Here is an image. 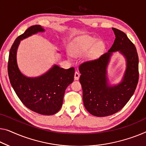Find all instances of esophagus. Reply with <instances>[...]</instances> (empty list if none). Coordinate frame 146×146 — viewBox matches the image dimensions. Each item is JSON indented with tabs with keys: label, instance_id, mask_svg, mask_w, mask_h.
<instances>
[{
	"label": "esophagus",
	"instance_id": "esophagus-1",
	"mask_svg": "<svg viewBox=\"0 0 146 146\" xmlns=\"http://www.w3.org/2000/svg\"><path fill=\"white\" fill-rule=\"evenodd\" d=\"M80 77V74L77 72V71H75V75H74V79L75 80H79Z\"/></svg>",
	"mask_w": 146,
	"mask_h": 146
}]
</instances>
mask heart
Here are the masks:
<instances>
[{
    "label": "heart",
    "mask_w": 146,
    "mask_h": 146,
    "mask_svg": "<svg viewBox=\"0 0 146 146\" xmlns=\"http://www.w3.org/2000/svg\"><path fill=\"white\" fill-rule=\"evenodd\" d=\"M94 47L92 51V56H96L100 53L104 48V44L98 39L91 36H83L77 39L72 52L74 55L79 56L88 52Z\"/></svg>",
    "instance_id": "1"
}]
</instances>
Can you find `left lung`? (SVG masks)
Returning <instances> with one entry per match:
<instances>
[{"label": "left lung", "instance_id": "left-lung-1", "mask_svg": "<svg viewBox=\"0 0 146 146\" xmlns=\"http://www.w3.org/2000/svg\"><path fill=\"white\" fill-rule=\"evenodd\" d=\"M112 29L115 39L108 52L82 63L79 68L84 106L96 117L108 116L121 110L133 95L138 82V56L135 46L125 33ZM117 51L125 58L127 68L120 83L111 86L108 82L107 67L112 54Z\"/></svg>", "mask_w": 146, "mask_h": 146}]
</instances>
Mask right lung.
<instances>
[{"label":"right lung","mask_w":146,"mask_h":146,"mask_svg":"<svg viewBox=\"0 0 146 146\" xmlns=\"http://www.w3.org/2000/svg\"><path fill=\"white\" fill-rule=\"evenodd\" d=\"M44 31L40 25H33L15 40L9 53L8 73L11 85L26 107L39 114L51 115L62 108L66 89L73 81L74 67L65 69L54 65L41 76L28 77L19 71L16 60L20 40Z\"/></svg>","instance_id":"1"}]
</instances>
